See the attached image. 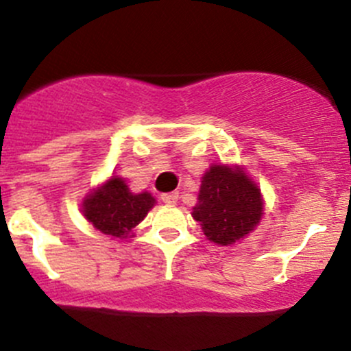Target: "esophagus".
<instances>
[{"instance_id":"esophagus-1","label":"esophagus","mask_w":351,"mask_h":351,"mask_svg":"<svg viewBox=\"0 0 351 351\" xmlns=\"http://www.w3.org/2000/svg\"><path fill=\"white\" fill-rule=\"evenodd\" d=\"M161 200L165 202V204H168V205L176 204V200H178V192H168V193H162V195H161Z\"/></svg>"}]
</instances>
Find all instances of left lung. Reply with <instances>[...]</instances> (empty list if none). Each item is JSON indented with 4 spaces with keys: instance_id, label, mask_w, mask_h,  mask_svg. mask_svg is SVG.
<instances>
[{
    "instance_id": "8db88e82",
    "label": "left lung",
    "mask_w": 351,
    "mask_h": 351,
    "mask_svg": "<svg viewBox=\"0 0 351 351\" xmlns=\"http://www.w3.org/2000/svg\"><path fill=\"white\" fill-rule=\"evenodd\" d=\"M261 212L260 189L244 173L214 165L202 178L192 215L210 241L228 246L256 228Z\"/></svg>"
}]
</instances>
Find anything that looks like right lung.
I'll return each instance as SVG.
<instances>
[{
  "mask_svg": "<svg viewBox=\"0 0 351 351\" xmlns=\"http://www.w3.org/2000/svg\"><path fill=\"white\" fill-rule=\"evenodd\" d=\"M154 205L151 193H130L122 178H110L83 202V214L98 231L127 238Z\"/></svg>",
  "mask_w": 351,
  "mask_h": 351,
  "instance_id": "obj_1",
  "label": "right lung"
}]
</instances>
